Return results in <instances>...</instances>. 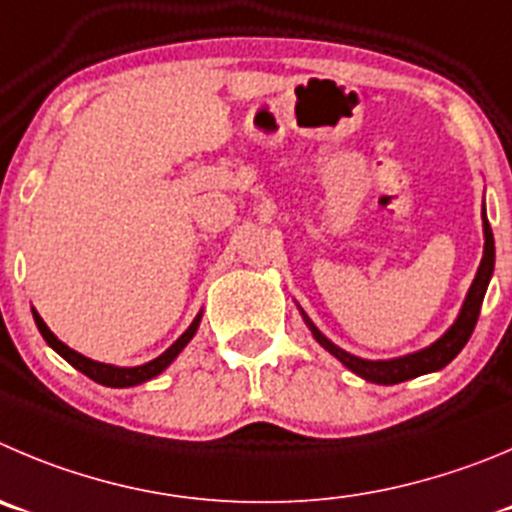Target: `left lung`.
Masks as SVG:
<instances>
[{
    "label": "left lung",
    "instance_id": "left-lung-1",
    "mask_svg": "<svg viewBox=\"0 0 512 512\" xmlns=\"http://www.w3.org/2000/svg\"><path fill=\"white\" fill-rule=\"evenodd\" d=\"M482 234H485V247H482L480 267H477L475 280H472L470 290H467L465 303H462L455 323H452V326L447 328V331H444L437 341L429 343L427 348H422V351L407 353V356H399V358H386V361H371V358L353 356V353L343 351L341 346H336L331 338L323 336V333L318 331V326H315V323L308 318V313H305V310L298 305L305 326L310 328V333H313L315 341L321 343L328 353H333V356H336L348 371H353V374L361 376V379L371 381V384H381V386L401 384V381L417 379V376L432 374V371L444 369V366L450 364L452 358H455L457 353L465 348V343L470 341L472 331H475L477 315H480L482 298H485L487 285H490V278H493V270H495V240H493V229H490V222H487L485 202H482Z\"/></svg>",
    "mask_w": 512,
    "mask_h": 512
}]
</instances>
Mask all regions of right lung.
I'll use <instances>...</instances> for the list:
<instances>
[{"label":"right lung","instance_id":"1","mask_svg":"<svg viewBox=\"0 0 512 512\" xmlns=\"http://www.w3.org/2000/svg\"><path fill=\"white\" fill-rule=\"evenodd\" d=\"M32 318H35V323H37V328H40L42 338H45L47 346H50L52 351L60 353V356L65 358L70 366H75L80 374H85L88 379L98 381V384H103V386H111V389H128V386H138V384H143V381H151L154 376H159L161 371L169 369L171 361H174V358L179 356V353L186 348V343L197 336V328H199V323H202V313H197V318L191 321V326L186 328V331L181 333V336L176 338V341L171 343V346L166 348L161 356H156L154 361H148V364L113 366V364H100V361H93V358L83 356V353H78V351H73L70 346H65V343H62L60 338H57L55 333L47 328V323L42 321L40 313H37L35 308H32Z\"/></svg>","mask_w":512,"mask_h":512}]
</instances>
